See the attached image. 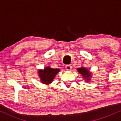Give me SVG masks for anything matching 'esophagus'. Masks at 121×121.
Segmentation results:
<instances>
[{
    "instance_id": "34e87169",
    "label": "esophagus",
    "mask_w": 121,
    "mask_h": 121,
    "mask_svg": "<svg viewBox=\"0 0 121 121\" xmlns=\"http://www.w3.org/2000/svg\"><path fill=\"white\" fill-rule=\"evenodd\" d=\"M65 68L67 70H70L72 69V66H70V65H66L65 66Z\"/></svg>"
}]
</instances>
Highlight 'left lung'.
Returning a JSON list of instances; mask_svg holds the SVG:
<instances>
[{
	"label": "left lung",
	"mask_w": 121,
	"mask_h": 121,
	"mask_svg": "<svg viewBox=\"0 0 121 121\" xmlns=\"http://www.w3.org/2000/svg\"><path fill=\"white\" fill-rule=\"evenodd\" d=\"M77 70L83 76V77H84V78L87 79L86 80H89L88 79L89 78L90 76H91V73H89V72L88 71L87 69L85 68H79L77 69Z\"/></svg>",
	"instance_id": "1"
}]
</instances>
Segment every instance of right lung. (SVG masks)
Masks as SVG:
<instances>
[{"mask_svg":"<svg viewBox=\"0 0 121 121\" xmlns=\"http://www.w3.org/2000/svg\"><path fill=\"white\" fill-rule=\"evenodd\" d=\"M59 71V69H53L50 67H47L43 70H39V74L41 78V81L45 84L52 82L55 76Z\"/></svg>","mask_w":121,"mask_h":121,"instance_id":"right-lung-1","label":"right lung"}]
</instances>
